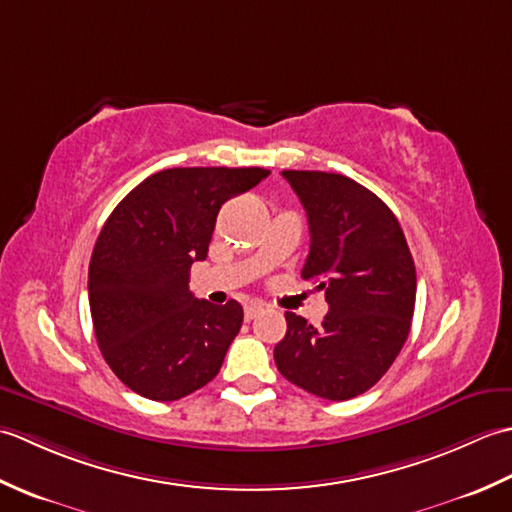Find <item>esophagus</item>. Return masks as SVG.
<instances>
[{
  "instance_id": "34e87169",
  "label": "esophagus",
  "mask_w": 512,
  "mask_h": 512,
  "mask_svg": "<svg viewBox=\"0 0 512 512\" xmlns=\"http://www.w3.org/2000/svg\"><path fill=\"white\" fill-rule=\"evenodd\" d=\"M262 312H264L262 303H248V306L244 308V317H246V321H250V319H255L257 314H262Z\"/></svg>"
}]
</instances>
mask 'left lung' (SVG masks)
I'll list each match as a JSON object with an SVG mask.
<instances>
[{
  "label": "left lung",
  "mask_w": 512,
  "mask_h": 512,
  "mask_svg": "<svg viewBox=\"0 0 512 512\" xmlns=\"http://www.w3.org/2000/svg\"><path fill=\"white\" fill-rule=\"evenodd\" d=\"M306 209L303 279L325 290L330 312L314 328L286 312L275 363L292 385L325 400L374 387L405 345L416 306V266L389 206L341 173L281 171Z\"/></svg>",
  "instance_id": "8db88e82"
}]
</instances>
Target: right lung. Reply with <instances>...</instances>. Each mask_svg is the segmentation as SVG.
I'll return each mask as SVG.
<instances>
[{
    "mask_svg": "<svg viewBox=\"0 0 512 512\" xmlns=\"http://www.w3.org/2000/svg\"><path fill=\"white\" fill-rule=\"evenodd\" d=\"M262 167H178L129 191L96 239L88 292L96 343L149 400H178L220 372L244 321L235 299L213 306L189 290L222 204L268 176Z\"/></svg>",
    "mask_w": 512,
    "mask_h": 512,
    "instance_id": "add662e5",
    "label": "right lung"
}]
</instances>
